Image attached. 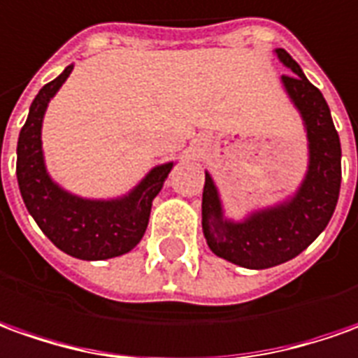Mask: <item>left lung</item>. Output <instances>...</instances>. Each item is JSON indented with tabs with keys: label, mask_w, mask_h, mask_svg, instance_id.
<instances>
[{
	"label": "left lung",
	"mask_w": 358,
	"mask_h": 358,
	"mask_svg": "<svg viewBox=\"0 0 358 358\" xmlns=\"http://www.w3.org/2000/svg\"><path fill=\"white\" fill-rule=\"evenodd\" d=\"M277 56L292 71L282 76V83L302 113L310 142V167L300 191L290 203L234 224L222 218L216 187L210 175L204 177L203 230L208 248L245 268L275 267L300 255L331 220L341 189V144L324 95L285 48Z\"/></svg>",
	"instance_id": "obj_1"
}]
</instances>
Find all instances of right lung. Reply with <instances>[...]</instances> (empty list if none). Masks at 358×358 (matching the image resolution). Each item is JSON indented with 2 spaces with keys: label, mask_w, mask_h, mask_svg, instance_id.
I'll use <instances>...</instances> for the list:
<instances>
[{
  "label": "right lung",
  "mask_w": 358,
  "mask_h": 358,
  "mask_svg": "<svg viewBox=\"0 0 358 358\" xmlns=\"http://www.w3.org/2000/svg\"><path fill=\"white\" fill-rule=\"evenodd\" d=\"M71 70L73 66H68L34 97L17 142V181L27 210L58 250L85 261L118 257L142 240L152 201L162 191L173 164L152 169L146 179L120 201H83L52 183L44 169L41 127L48 101Z\"/></svg>",
  "instance_id": "1"
}]
</instances>
